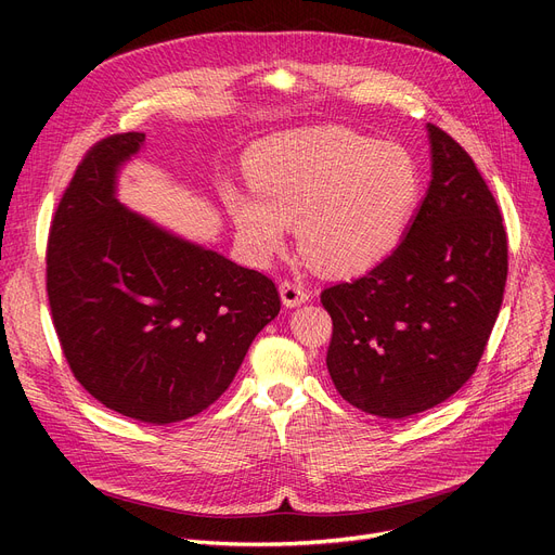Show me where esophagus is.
<instances>
[{
  "mask_svg": "<svg viewBox=\"0 0 555 555\" xmlns=\"http://www.w3.org/2000/svg\"><path fill=\"white\" fill-rule=\"evenodd\" d=\"M279 293H281V301L285 308H295V306H301L310 299V293L301 285V283H295V281H283L279 285Z\"/></svg>",
  "mask_w": 555,
  "mask_h": 555,
  "instance_id": "34e87169",
  "label": "esophagus"
}]
</instances>
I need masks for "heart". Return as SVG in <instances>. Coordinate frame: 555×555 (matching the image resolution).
Segmentation results:
<instances>
[{"label": "heart", "mask_w": 555, "mask_h": 555, "mask_svg": "<svg viewBox=\"0 0 555 555\" xmlns=\"http://www.w3.org/2000/svg\"><path fill=\"white\" fill-rule=\"evenodd\" d=\"M254 194L224 189L243 251L266 266L297 224L299 249L328 274H362L404 236L421 195L414 157L398 143L339 130H293L256 143L247 157Z\"/></svg>", "instance_id": "1"}]
</instances>
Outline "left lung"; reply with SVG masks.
Returning <instances> with one entry per match:
<instances>
[{"label":"left lung","instance_id":"left-lung-1","mask_svg":"<svg viewBox=\"0 0 555 555\" xmlns=\"http://www.w3.org/2000/svg\"><path fill=\"white\" fill-rule=\"evenodd\" d=\"M425 128L431 180L400 245L362 279L322 293L339 396L393 421L431 410L470 380L508 272L502 214L481 172L450 134Z\"/></svg>","mask_w":555,"mask_h":555}]
</instances>
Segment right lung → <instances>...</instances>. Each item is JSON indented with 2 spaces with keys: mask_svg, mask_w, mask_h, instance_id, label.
<instances>
[{
  "mask_svg": "<svg viewBox=\"0 0 555 555\" xmlns=\"http://www.w3.org/2000/svg\"><path fill=\"white\" fill-rule=\"evenodd\" d=\"M143 132L99 141L49 231L47 293L76 380L107 410L168 425L214 404L281 310L274 283L119 202Z\"/></svg>",
  "mask_w": 555,
  "mask_h": 555,
  "instance_id": "1",
  "label": "right lung"
}]
</instances>
